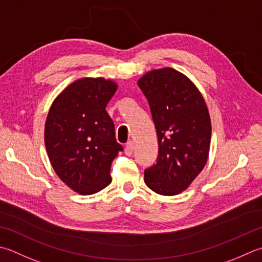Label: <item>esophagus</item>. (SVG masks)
<instances>
[{
  "mask_svg": "<svg viewBox=\"0 0 262 262\" xmlns=\"http://www.w3.org/2000/svg\"><path fill=\"white\" fill-rule=\"evenodd\" d=\"M133 151H134V143L130 141V142H128L125 146V153L127 156H132Z\"/></svg>",
  "mask_w": 262,
  "mask_h": 262,
  "instance_id": "obj_1",
  "label": "esophagus"
}]
</instances>
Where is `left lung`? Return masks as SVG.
I'll return each mask as SVG.
<instances>
[{
  "label": "left lung",
  "instance_id": "8db88e82",
  "mask_svg": "<svg viewBox=\"0 0 262 262\" xmlns=\"http://www.w3.org/2000/svg\"><path fill=\"white\" fill-rule=\"evenodd\" d=\"M150 105L159 155L144 182L160 195L191 185L208 160L211 121L206 102L191 80L172 68L151 70L137 81Z\"/></svg>",
  "mask_w": 262,
  "mask_h": 262
}]
</instances>
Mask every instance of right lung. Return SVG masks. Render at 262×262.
Wrapping results in <instances>:
<instances>
[{
    "label": "right lung",
    "mask_w": 262,
    "mask_h": 262,
    "mask_svg": "<svg viewBox=\"0 0 262 262\" xmlns=\"http://www.w3.org/2000/svg\"><path fill=\"white\" fill-rule=\"evenodd\" d=\"M117 87L102 77L80 78L61 92L46 118L44 141L51 165L81 195L109 185L111 163L122 151L105 110Z\"/></svg>",
    "instance_id": "add662e5"
}]
</instances>
